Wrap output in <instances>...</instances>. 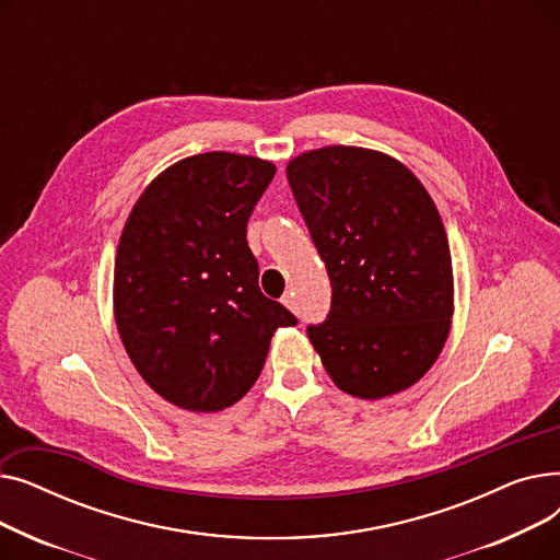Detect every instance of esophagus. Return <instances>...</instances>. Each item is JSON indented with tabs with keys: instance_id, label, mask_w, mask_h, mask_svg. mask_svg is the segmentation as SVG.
Listing matches in <instances>:
<instances>
[{
	"instance_id": "obj_1",
	"label": "esophagus",
	"mask_w": 560,
	"mask_h": 560,
	"mask_svg": "<svg viewBox=\"0 0 560 560\" xmlns=\"http://www.w3.org/2000/svg\"><path fill=\"white\" fill-rule=\"evenodd\" d=\"M281 302H283V306H288L290 311L298 313V302H295V295H292V292H285V295L281 298Z\"/></svg>"
}]
</instances>
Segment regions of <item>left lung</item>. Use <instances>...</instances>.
<instances>
[{"label":"left lung","mask_w":560,"mask_h":560,"mask_svg":"<svg viewBox=\"0 0 560 560\" xmlns=\"http://www.w3.org/2000/svg\"><path fill=\"white\" fill-rule=\"evenodd\" d=\"M288 182L331 281L308 338L334 384L359 399L406 390L450 336L447 233L418 176L388 154L331 144L292 159Z\"/></svg>","instance_id":"8db88e82"}]
</instances>
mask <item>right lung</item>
<instances>
[{"instance_id":"obj_1","label":"right lung","mask_w":560,"mask_h":560,"mask_svg":"<svg viewBox=\"0 0 560 560\" xmlns=\"http://www.w3.org/2000/svg\"><path fill=\"white\" fill-rule=\"evenodd\" d=\"M270 161L206 152L144 188L117 245L113 306L140 376L170 404L213 413L249 393L272 334L298 317L258 288L247 222Z\"/></svg>"}]
</instances>
